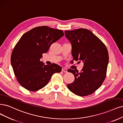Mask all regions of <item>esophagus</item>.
<instances>
[{"mask_svg":"<svg viewBox=\"0 0 123 123\" xmlns=\"http://www.w3.org/2000/svg\"><path fill=\"white\" fill-rule=\"evenodd\" d=\"M62 71L63 72H66L67 70V69H66V68H62Z\"/></svg>","mask_w":123,"mask_h":123,"instance_id":"obj_1","label":"esophagus"}]
</instances>
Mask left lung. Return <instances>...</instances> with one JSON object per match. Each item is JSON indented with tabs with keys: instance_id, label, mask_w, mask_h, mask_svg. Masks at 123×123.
<instances>
[{
	"instance_id": "8db88e82",
	"label": "left lung",
	"mask_w": 123,
	"mask_h": 123,
	"mask_svg": "<svg viewBox=\"0 0 123 123\" xmlns=\"http://www.w3.org/2000/svg\"><path fill=\"white\" fill-rule=\"evenodd\" d=\"M65 35L71 44V63L75 60L84 63L80 72L67 70L75 78L67 88L78 96H87L96 91L105 80L109 61L107 49L102 41L88 29L65 30Z\"/></svg>"
}]
</instances>
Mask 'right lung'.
<instances>
[{
	"label": "right lung",
	"instance_id": "1",
	"mask_svg": "<svg viewBox=\"0 0 123 123\" xmlns=\"http://www.w3.org/2000/svg\"><path fill=\"white\" fill-rule=\"evenodd\" d=\"M64 35L62 30L48 26L35 27L22 36L13 49L11 64L17 80L21 86L37 91L46 86L52 75L60 72L57 64L44 65L40 59L51 44Z\"/></svg>",
	"mask_w": 123,
	"mask_h": 123
}]
</instances>
